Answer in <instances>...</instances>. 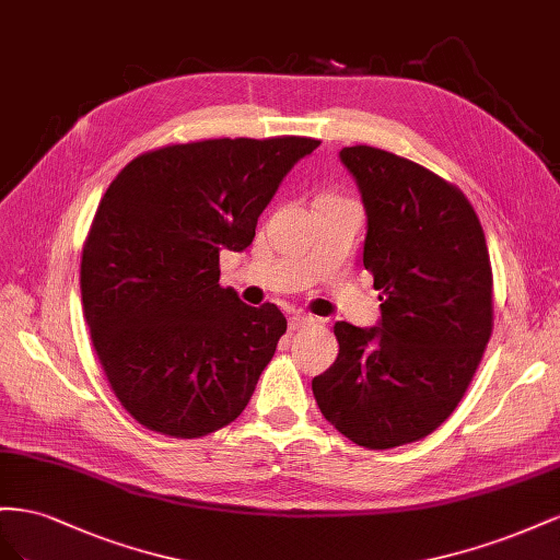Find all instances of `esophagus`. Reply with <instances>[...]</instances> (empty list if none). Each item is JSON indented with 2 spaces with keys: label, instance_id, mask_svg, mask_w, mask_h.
Returning a JSON list of instances; mask_svg holds the SVG:
<instances>
[{
  "label": "esophagus",
  "instance_id": "1",
  "mask_svg": "<svg viewBox=\"0 0 560 560\" xmlns=\"http://www.w3.org/2000/svg\"><path fill=\"white\" fill-rule=\"evenodd\" d=\"M312 322H314V316H310V314H293L291 322H289V328L291 330H300V328L310 326Z\"/></svg>",
  "mask_w": 560,
  "mask_h": 560
}]
</instances>
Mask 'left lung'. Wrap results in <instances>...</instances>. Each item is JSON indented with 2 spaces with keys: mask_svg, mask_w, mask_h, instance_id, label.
<instances>
[{
  "mask_svg": "<svg viewBox=\"0 0 560 560\" xmlns=\"http://www.w3.org/2000/svg\"><path fill=\"white\" fill-rule=\"evenodd\" d=\"M369 234L363 267L380 291V324H335L340 351L312 380L324 418L371 451L420 441L451 418L492 332L486 234L462 191L371 145L342 148Z\"/></svg>",
  "mask_w": 560,
  "mask_h": 560,
  "instance_id": "left-lung-1",
  "label": "left lung"
}]
</instances>
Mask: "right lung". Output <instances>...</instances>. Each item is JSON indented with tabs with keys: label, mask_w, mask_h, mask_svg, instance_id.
Listing matches in <instances>:
<instances>
[{
	"label": "right lung",
	"mask_w": 560,
	"mask_h": 560,
	"mask_svg": "<svg viewBox=\"0 0 560 560\" xmlns=\"http://www.w3.org/2000/svg\"><path fill=\"white\" fill-rule=\"evenodd\" d=\"M322 142L215 138L136 156L109 183L82 250V302L112 392L175 439L234 422L285 332L271 302L222 289L220 250H244L281 180Z\"/></svg>",
	"instance_id": "add662e5"
}]
</instances>
